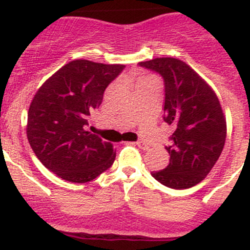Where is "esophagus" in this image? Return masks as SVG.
I'll list each match as a JSON object with an SVG mask.
<instances>
[{
  "label": "esophagus",
  "mask_w": 250,
  "mask_h": 250,
  "mask_svg": "<svg viewBox=\"0 0 250 250\" xmlns=\"http://www.w3.org/2000/svg\"><path fill=\"white\" fill-rule=\"evenodd\" d=\"M137 146H138V148H141V149L143 150H147L148 148H149V146H148L146 142H142V141L137 142Z\"/></svg>",
  "instance_id": "34e87169"
}]
</instances>
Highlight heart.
Returning <instances> with one entry per match:
<instances>
[{
  "instance_id": "1",
  "label": "heart",
  "mask_w": 250,
  "mask_h": 250,
  "mask_svg": "<svg viewBox=\"0 0 250 250\" xmlns=\"http://www.w3.org/2000/svg\"><path fill=\"white\" fill-rule=\"evenodd\" d=\"M150 81H157V80L154 77H150V76H143V77L138 78V82H137V84L147 83V82H150Z\"/></svg>"
}]
</instances>
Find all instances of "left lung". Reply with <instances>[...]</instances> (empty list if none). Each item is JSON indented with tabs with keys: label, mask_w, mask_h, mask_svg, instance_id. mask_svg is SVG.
Returning a JSON list of instances; mask_svg holds the SVG:
<instances>
[{
	"label": "left lung",
	"mask_w": 250,
	"mask_h": 250,
	"mask_svg": "<svg viewBox=\"0 0 250 250\" xmlns=\"http://www.w3.org/2000/svg\"><path fill=\"white\" fill-rule=\"evenodd\" d=\"M138 64L163 78V120L174 129L166 146L169 164L150 174L173 189L194 187L212 170L226 143L227 123L219 100L183 61L154 58Z\"/></svg>",
	"instance_id": "left-lung-1"
}]
</instances>
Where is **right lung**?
<instances>
[{
    "label": "right lung",
    "instance_id": "1",
    "mask_svg": "<svg viewBox=\"0 0 250 250\" xmlns=\"http://www.w3.org/2000/svg\"><path fill=\"white\" fill-rule=\"evenodd\" d=\"M123 64L72 61L38 89L28 109L27 138L47 169L73 183H86L116 158L109 142L87 130L88 118Z\"/></svg>",
    "mask_w": 250,
    "mask_h": 250
}]
</instances>
